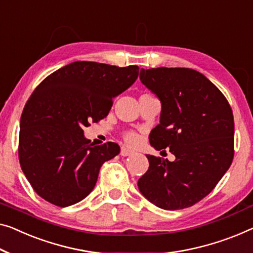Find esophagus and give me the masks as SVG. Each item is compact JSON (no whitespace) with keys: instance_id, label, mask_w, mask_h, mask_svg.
<instances>
[{"instance_id":"obj_1","label":"esophagus","mask_w":253,"mask_h":253,"mask_svg":"<svg viewBox=\"0 0 253 253\" xmlns=\"http://www.w3.org/2000/svg\"><path fill=\"white\" fill-rule=\"evenodd\" d=\"M133 153H134L133 151L128 150L127 148H122V151H120V156H123V157H128V156H131V154H133Z\"/></svg>"}]
</instances>
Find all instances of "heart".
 <instances>
[{"label": "heart", "instance_id": "obj_1", "mask_svg": "<svg viewBox=\"0 0 253 253\" xmlns=\"http://www.w3.org/2000/svg\"><path fill=\"white\" fill-rule=\"evenodd\" d=\"M124 139H125L127 145L134 146V145H137L139 141H141V136H139V134L136 133V131L130 130V131H126V133L124 134Z\"/></svg>", "mask_w": 253, "mask_h": 253}]
</instances>
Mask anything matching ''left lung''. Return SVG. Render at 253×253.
<instances>
[{
	"label": "left lung",
	"instance_id": "obj_1",
	"mask_svg": "<svg viewBox=\"0 0 253 253\" xmlns=\"http://www.w3.org/2000/svg\"><path fill=\"white\" fill-rule=\"evenodd\" d=\"M139 79L161 102L160 124L151 130L150 144L169 149L176 159L146 154L150 166L138 190L161 209L188 208L207 197L232 165V108L208 78L190 68L141 69Z\"/></svg>",
	"mask_w": 253,
	"mask_h": 253
}]
</instances>
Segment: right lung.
Segmentation results:
<instances>
[{"label": "right lung", "mask_w": 253, "mask_h": 253, "mask_svg": "<svg viewBox=\"0 0 253 253\" xmlns=\"http://www.w3.org/2000/svg\"><path fill=\"white\" fill-rule=\"evenodd\" d=\"M137 66L76 61L37 86L20 119L19 161L34 191L58 207L75 205L95 186L117 143L90 144L83 128L108 116L112 100L138 76Z\"/></svg>", "instance_id": "add662e5"}]
</instances>
